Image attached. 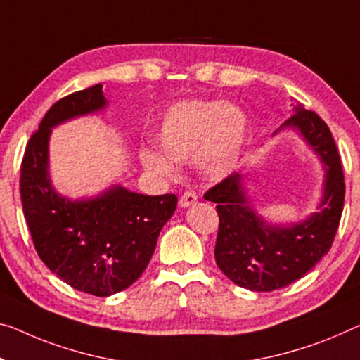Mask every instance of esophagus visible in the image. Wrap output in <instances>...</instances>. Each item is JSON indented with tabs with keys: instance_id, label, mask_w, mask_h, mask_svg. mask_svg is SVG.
Returning a JSON list of instances; mask_svg holds the SVG:
<instances>
[{
	"instance_id": "esophagus-1",
	"label": "esophagus",
	"mask_w": 360,
	"mask_h": 360,
	"mask_svg": "<svg viewBox=\"0 0 360 360\" xmlns=\"http://www.w3.org/2000/svg\"><path fill=\"white\" fill-rule=\"evenodd\" d=\"M196 202H198V196H196L195 191H185L184 195L180 196V206L181 207H190Z\"/></svg>"
}]
</instances>
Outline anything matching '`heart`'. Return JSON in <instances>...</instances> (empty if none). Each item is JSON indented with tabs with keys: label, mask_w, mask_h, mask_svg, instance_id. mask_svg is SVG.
<instances>
[{
	"label": "heart",
	"mask_w": 360,
	"mask_h": 360,
	"mask_svg": "<svg viewBox=\"0 0 360 360\" xmlns=\"http://www.w3.org/2000/svg\"><path fill=\"white\" fill-rule=\"evenodd\" d=\"M246 115L217 101H185L165 114L158 145L172 161H193L211 179L229 175L240 161L246 141ZM143 164L154 172L172 175L174 164L161 154L145 151Z\"/></svg>",
	"instance_id": "b5f03b06"
}]
</instances>
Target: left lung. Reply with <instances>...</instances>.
I'll return each mask as SVG.
<instances>
[{
    "label": "left lung",
    "mask_w": 360,
    "mask_h": 360,
    "mask_svg": "<svg viewBox=\"0 0 360 360\" xmlns=\"http://www.w3.org/2000/svg\"><path fill=\"white\" fill-rule=\"evenodd\" d=\"M283 127L300 130L325 164L327 180L319 212L291 226L269 225L251 209L238 174L204 195L217 204L215 262L235 285L252 291L280 290L306 275L330 251L345 206V174L328 125L300 104Z\"/></svg>",
    "instance_id": "left-lung-1"
}]
</instances>
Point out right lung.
I'll return each mask as SVG.
<instances>
[{
  "instance_id": "right-lung-1",
  "label": "right lung",
  "mask_w": 360,
  "mask_h": 360,
  "mask_svg": "<svg viewBox=\"0 0 360 360\" xmlns=\"http://www.w3.org/2000/svg\"><path fill=\"white\" fill-rule=\"evenodd\" d=\"M104 106L101 84L60 98L32 134L20 165L22 209L38 256L72 288L99 297L140 278L179 201L172 193L146 196L122 186L88 201H69L53 190L48 175L51 127Z\"/></svg>"
}]
</instances>
